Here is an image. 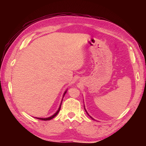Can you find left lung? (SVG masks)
<instances>
[{
    "label": "left lung",
    "mask_w": 146,
    "mask_h": 146,
    "mask_svg": "<svg viewBox=\"0 0 146 146\" xmlns=\"http://www.w3.org/2000/svg\"><path fill=\"white\" fill-rule=\"evenodd\" d=\"M84 108H85V106H84ZM85 111H86V113H87V114H88V116H90V117H91V119H93V118H92V117H91V116H90V115H89V114H88V113H87V111H86V110H85Z\"/></svg>",
    "instance_id": "obj_1"
}]
</instances>
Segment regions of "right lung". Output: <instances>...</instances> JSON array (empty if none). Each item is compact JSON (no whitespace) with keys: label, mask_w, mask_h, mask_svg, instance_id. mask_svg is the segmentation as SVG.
Masks as SVG:
<instances>
[{"label":"right lung","mask_w":146,"mask_h":146,"mask_svg":"<svg viewBox=\"0 0 146 146\" xmlns=\"http://www.w3.org/2000/svg\"><path fill=\"white\" fill-rule=\"evenodd\" d=\"M66 92H67V91H66L64 92V94H63V98H64V96L65 95ZM61 103H62V102H61ZM61 104H60V107H59L58 110H57V111L54 114V115H52V116H50V117H47V118H39V117H36V119H40V120H42V121H48V120H50V119H53L54 117H55V116L57 115V114H58V112L60 111V108H61Z\"/></svg>","instance_id":"obj_1"}]
</instances>
